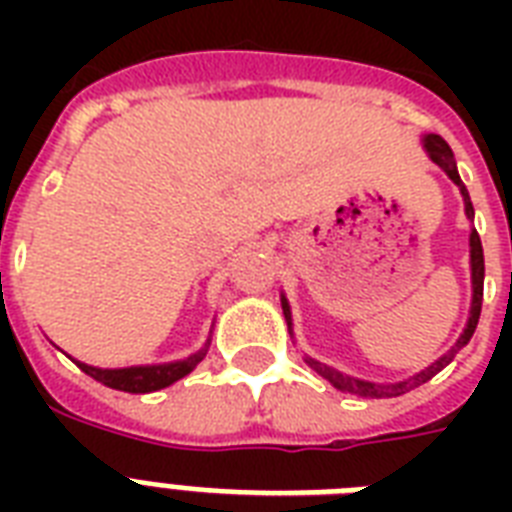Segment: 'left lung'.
Instances as JSON below:
<instances>
[{"label":"left lung","mask_w":512,"mask_h":512,"mask_svg":"<svg viewBox=\"0 0 512 512\" xmlns=\"http://www.w3.org/2000/svg\"><path fill=\"white\" fill-rule=\"evenodd\" d=\"M425 148H428L430 159H433V162H436L438 167L446 172V175L452 177L454 183L460 185L462 199H465V212H468V217L473 220V204H470L468 188H465L460 180V172H457V164H454V154H452V148H449V143H446L441 135H428V138H425ZM470 268H473V308H470L468 327H465V332L460 335V340L454 342V348L449 350L446 356L438 358L436 364L428 366V369H422L420 374H414V377H409V380H404V382L374 385V382L356 380V377L340 374L337 369H332V366H327V364H321V361H316V358H305V361H308V366H311V369H316V372H319L324 380L332 382L337 390H345V393H353V396H361V398L401 396V393H406V390H412V388H417V385H422V382H428L430 377H436V374L441 372V369H444V366L449 364V361H452V358L457 356L462 348H465V345H468L470 337H473V332H476V327H478L481 303H484V247H481V236H478L476 228H473V233H470ZM281 308H284V319H287L289 335H292V316H289L287 300L281 303Z\"/></svg>","instance_id":"1"}]
</instances>
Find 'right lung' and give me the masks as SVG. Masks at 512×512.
<instances>
[{
    "label": "right lung",
    "instance_id": "obj_1",
    "mask_svg": "<svg viewBox=\"0 0 512 512\" xmlns=\"http://www.w3.org/2000/svg\"><path fill=\"white\" fill-rule=\"evenodd\" d=\"M204 353L207 350H199V353H193L185 361H175V364L164 366H130V369H95V366L87 364L79 366L90 374L92 380L103 382L108 388L124 390V393H151V390L167 388V385L177 382L180 377H185L204 358Z\"/></svg>",
    "mask_w": 512,
    "mask_h": 512
}]
</instances>
